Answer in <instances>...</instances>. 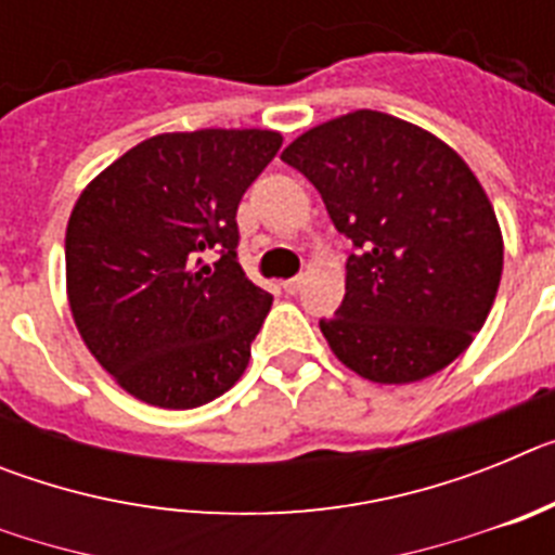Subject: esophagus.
Returning a JSON list of instances; mask_svg holds the SVG:
<instances>
[{"label":"esophagus","mask_w":555,"mask_h":555,"mask_svg":"<svg viewBox=\"0 0 555 555\" xmlns=\"http://www.w3.org/2000/svg\"><path fill=\"white\" fill-rule=\"evenodd\" d=\"M300 286H302V278H292V281L283 283V292H286V294H297V292H300Z\"/></svg>","instance_id":"esophagus-1"}]
</instances>
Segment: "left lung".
<instances>
[{
	"label": "left lung",
	"instance_id": "8db88e82",
	"mask_svg": "<svg viewBox=\"0 0 555 555\" xmlns=\"http://www.w3.org/2000/svg\"><path fill=\"white\" fill-rule=\"evenodd\" d=\"M350 238L345 300L320 320L341 364L375 384L444 370L483 327L503 238L469 166L430 132L356 111L283 150Z\"/></svg>",
	"mask_w": 555,
	"mask_h": 555
}]
</instances>
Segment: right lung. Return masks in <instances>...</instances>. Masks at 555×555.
<instances>
[{"instance_id": "add662e5", "label": "right lung", "mask_w": 555, "mask_h": 555, "mask_svg": "<svg viewBox=\"0 0 555 555\" xmlns=\"http://www.w3.org/2000/svg\"><path fill=\"white\" fill-rule=\"evenodd\" d=\"M281 144L272 130L166 132L77 199L68 306L88 350L132 397L197 409L247 370L272 294L238 263L235 210Z\"/></svg>"}]
</instances>
